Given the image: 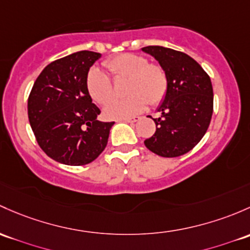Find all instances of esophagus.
Here are the masks:
<instances>
[{"instance_id":"34e87169","label":"esophagus","mask_w":250,"mask_h":250,"mask_svg":"<svg viewBox=\"0 0 250 250\" xmlns=\"http://www.w3.org/2000/svg\"><path fill=\"white\" fill-rule=\"evenodd\" d=\"M139 120H140V117H139V116H135V117L123 118V120H121V121H125V122H128V123H134V122H138Z\"/></svg>"}]
</instances>
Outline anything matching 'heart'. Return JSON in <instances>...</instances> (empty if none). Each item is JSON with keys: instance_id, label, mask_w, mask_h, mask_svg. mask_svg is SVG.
Returning <instances> with one entry per match:
<instances>
[{"instance_id": "b5f03b06", "label": "heart", "mask_w": 250, "mask_h": 250, "mask_svg": "<svg viewBox=\"0 0 250 250\" xmlns=\"http://www.w3.org/2000/svg\"><path fill=\"white\" fill-rule=\"evenodd\" d=\"M104 65L114 79L127 78L123 99H109L112 96L110 78L99 68L92 67L86 74V90L92 101L105 104L103 114L110 120H123L139 114L146 107L147 102L158 105L164 101L169 87L167 72L154 63H148L145 56L139 54H121L106 60Z\"/></svg>"}]
</instances>
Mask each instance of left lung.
<instances>
[{
  "instance_id": "obj_1",
  "label": "left lung",
  "mask_w": 250,
  "mask_h": 250,
  "mask_svg": "<svg viewBox=\"0 0 250 250\" xmlns=\"http://www.w3.org/2000/svg\"><path fill=\"white\" fill-rule=\"evenodd\" d=\"M141 50L159 62L169 80L167 93L158 107L162 116L153 118L156 133L146 139L145 146L165 158L182 156L198 145L211 122L213 112L211 79L201 65L185 52L158 45Z\"/></svg>"
}]
</instances>
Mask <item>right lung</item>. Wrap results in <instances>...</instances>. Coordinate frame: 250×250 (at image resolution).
I'll list each match as a JSON object with an SVG mask.
<instances>
[{
	"label": "right lung",
	"mask_w": 250,
	"mask_h": 250,
	"mask_svg": "<svg viewBox=\"0 0 250 250\" xmlns=\"http://www.w3.org/2000/svg\"><path fill=\"white\" fill-rule=\"evenodd\" d=\"M101 56L83 50L51 62L28 96V120L37 143L61 164H88L106 147L115 122L97 120L101 110L86 90V74Z\"/></svg>",
	"instance_id": "right-lung-1"
}]
</instances>
